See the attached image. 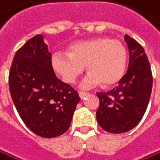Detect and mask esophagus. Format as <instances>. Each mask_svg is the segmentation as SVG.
Segmentation results:
<instances>
[{
  "label": "esophagus",
  "mask_w": 160,
  "mask_h": 160,
  "mask_svg": "<svg viewBox=\"0 0 160 160\" xmlns=\"http://www.w3.org/2000/svg\"><path fill=\"white\" fill-rule=\"evenodd\" d=\"M88 95H89V92H79V96H80L81 99L86 98Z\"/></svg>",
  "instance_id": "34e87169"
}]
</instances>
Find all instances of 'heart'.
I'll use <instances>...</instances> for the list:
<instances>
[{"instance_id":"b5f03b06","label":"heart","mask_w":160,"mask_h":160,"mask_svg":"<svg viewBox=\"0 0 160 160\" xmlns=\"http://www.w3.org/2000/svg\"><path fill=\"white\" fill-rule=\"evenodd\" d=\"M53 69L68 84H73L85 70H91L82 82V88L103 83L117 84L123 77L127 65V49L124 44L109 37L81 40L68 46V53L55 52L51 56Z\"/></svg>"}]
</instances>
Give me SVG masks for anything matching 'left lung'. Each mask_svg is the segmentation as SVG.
<instances>
[{
	"mask_svg": "<svg viewBox=\"0 0 160 160\" xmlns=\"http://www.w3.org/2000/svg\"><path fill=\"white\" fill-rule=\"evenodd\" d=\"M130 60L118 86L107 92H97L96 119L100 127L112 133L126 132L137 126L148 107L153 88V74L143 47L125 36Z\"/></svg>",
	"mask_w": 160,
	"mask_h": 160,
	"instance_id": "obj_1",
	"label": "left lung"
}]
</instances>
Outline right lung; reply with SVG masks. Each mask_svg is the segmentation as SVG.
Wrapping results in <instances>:
<instances>
[{"mask_svg": "<svg viewBox=\"0 0 160 160\" xmlns=\"http://www.w3.org/2000/svg\"><path fill=\"white\" fill-rule=\"evenodd\" d=\"M8 83L16 110L31 132L51 138L68 131L80 97L55 75L42 35L30 38L16 51Z\"/></svg>", "mask_w": 160, "mask_h": 160, "instance_id": "obj_1", "label": "right lung"}]
</instances>
